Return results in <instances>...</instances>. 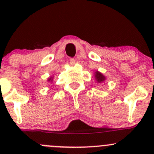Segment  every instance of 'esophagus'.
Returning <instances> with one entry per match:
<instances>
[{"instance_id":"1","label":"esophagus","mask_w":154,"mask_h":154,"mask_svg":"<svg viewBox=\"0 0 154 154\" xmlns=\"http://www.w3.org/2000/svg\"><path fill=\"white\" fill-rule=\"evenodd\" d=\"M69 63L71 64V66H74L76 64V60L74 59H70Z\"/></svg>"}]
</instances>
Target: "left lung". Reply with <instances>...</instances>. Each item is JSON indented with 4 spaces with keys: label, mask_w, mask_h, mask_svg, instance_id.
Listing matches in <instances>:
<instances>
[{
    "label": "left lung",
    "mask_w": 154,
    "mask_h": 154,
    "mask_svg": "<svg viewBox=\"0 0 154 154\" xmlns=\"http://www.w3.org/2000/svg\"><path fill=\"white\" fill-rule=\"evenodd\" d=\"M94 78H95V80L97 81V83H101L106 80V77H105L102 73H100V71H95V72H94Z\"/></svg>",
    "instance_id": "1"
}]
</instances>
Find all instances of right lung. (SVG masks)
I'll list each match as a JSON object with an SVG mask.
<instances>
[{
    "label": "right lung",
    "instance_id": "obj_1",
    "mask_svg": "<svg viewBox=\"0 0 154 154\" xmlns=\"http://www.w3.org/2000/svg\"><path fill=\"white\" fill-rule=\"evenodd\" d=\"M53 80H54V77H50L48 79V80H47V82L48 83H53Z\"/></svg>",
    "mask_w": 154,
    "mask_h": 154
}]
</instances>
